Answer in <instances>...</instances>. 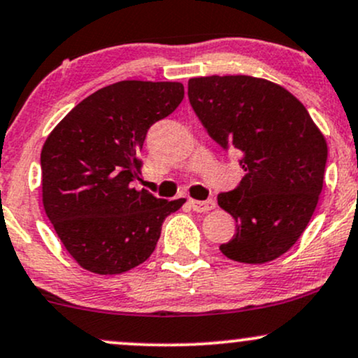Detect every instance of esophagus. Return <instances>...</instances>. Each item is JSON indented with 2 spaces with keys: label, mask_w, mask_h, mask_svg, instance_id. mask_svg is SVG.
I'll return each mask as SVG.
<instances>
[{
  "label": "esophagus",
  "mask_w": 358,
  "mask_h": 358,
  "mask_svg": "<svg viewBox=\"0 0 358 358\" xmlns=\"http://www.w3.org/2000/svg\"><path fill=\"white\" fill-rule=\"evenodd\" d=\"M190 206H192L193 212L205 213V212H210V210L215 208V201H213V200H205V201L190 200Z\"/></svg>",
  "instance_id": "obj_1"
}]
</instances>
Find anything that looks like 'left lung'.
<instances>
[{"instance_id": "left-lung-1", "label": "left lung", "mask_w": 358, "mask_h": 358, "mask_svg": "<svg viewBox=\"0 0 358 358\" xmlns=\"http://www.w3.org/2000/svg\"><path fill=\"white\" fill-rule=\"evenodd\" d=\"M188 100L206 133L240 152L245 175L218 205L236 222L222 253L266 264L302 236L324 188L327 140L288 90L248 75L188 80Z\"/></svg>"}]
</instances>
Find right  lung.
Segmentation results:
<instances>
[{
  "label": "right lung",
  "instance_id": "add662e5",
  "mask_svg": "<svg viewBox=\"0 0 358 358\" xmlns=\"http://www.w3.org/2000/svg\"><path fill=\"white\" fill-rule=\"evenodd\" d=\"M183 96L178 81H118L80 101L46 138L43 206L81 268L118 275L143 264L165 218L185 203L130 187L141 175L146 131Z\"/></svg>",
  "mask_w": 358,
  "mask_h": 358
}]
</instances>
